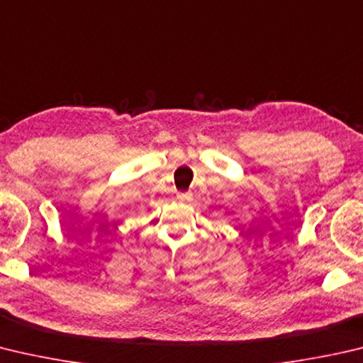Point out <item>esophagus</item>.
Masks as SVG:
<instances>
[{
	"mask_svg": "<svg viewBox=\"0 0 363 363\" xmlns=\"http://www.w3.org/2000/svg\"><path fill=\"white\" fill-rule=\"evenodd\" d=\"M177 199H179L181 201L189 203V201H192V194H190V192H179V194H177Z\"/></svg>",
	"mask_w": 363,
	"mask_h": 363,
	"instance_id": "obj_1",
	"label": "esophagus"
}]
</instances>
